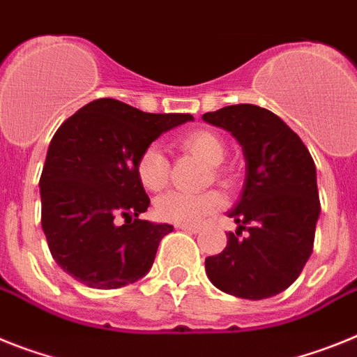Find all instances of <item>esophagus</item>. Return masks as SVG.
Listing matches in <instances>:
<instances>
[{"mask_svg":"<svg viewBox=\"0 0 357 357\" xmlns=\"http://www.w3.org/2000/svg\"><path fill=\"white\" fill-rule=\"evenodd\" d=\"M176 227H178V229H182V231H188V233H199V231H200L199 225H190V224H178Z\"/></svg>","mask_w":357,"mask_h":357,"instance_id":"1","label":"esophagus"}]
</instances>
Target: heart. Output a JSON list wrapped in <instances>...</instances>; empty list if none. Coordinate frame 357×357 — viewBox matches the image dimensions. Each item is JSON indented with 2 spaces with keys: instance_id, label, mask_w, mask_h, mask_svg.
I'll return each instance as SVG.
<instances>
[{
  "instance_id": "heart-1",
  "label": "heart",
  "mask_w": 357,
  "mask_h": 357,
  "mask_svg": "<svg viewBox=\"0 0 357 357\" xmlns=\"http://www.w3.org/2000/svg\"><path fill=\"white\" fill-rule=\"evenodd\" d=\"M181 146L208 162L209 166H220L224 162L227 148L216 133L209 130H197L181 139ZM135 172L139 182L148 191H160L166 188L169 164L164 151L157 144H149L139 155L135 162ZM215 178L220 184H229V176L220 169H215ZM222 197L216 191H208L202 195H190L182 191H169L158 197L155 202V215L160 220L173 224H199L211 213L222 208Z\"/></svg>"
}]
</instances>
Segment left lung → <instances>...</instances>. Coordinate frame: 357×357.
Instances as JSON below:
<instances>
[{
	"label": "left lung",
	"mask_w": 357,
	"mask_h": 357,
	"mask_svg": "<svg viewBox=\"0 0 357 357\" xmlns=\"http://www.w3.org/2000/svg\"><path fill=\"white\" fill-rule=\"evenodd\" d=\"M202 119L229 132L245 158L242 193L227 213L238 229L220 255L206 258L208 278L245 300L276 296L300 276L314 245L321 211L314 160L300 137L260 106H225Z\"/></svg>",
	"instance_id": "8db88e82"
}]
</instances>
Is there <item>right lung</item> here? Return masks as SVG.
I'll return each mask as SVG.
<instances>
[{
	"label": "right lung",
	"instance_id": "obj_1",
	"mask_svg": "<svg viewBox=\"0 0 357 357\" xmlns=\"http://www.w3.org/2000/svg\"><path fill=\"white\" fill-rule=\"evenodd\" d=\"M190 114H146L115 99L77 109L52 137L43 166L41 225L52 257L91 289L141 280L173 225L141 220L149 206L135 162Z\"/></svg>",
	"mask_w": 357,
	"mask_h": 357
}]
</instances>
